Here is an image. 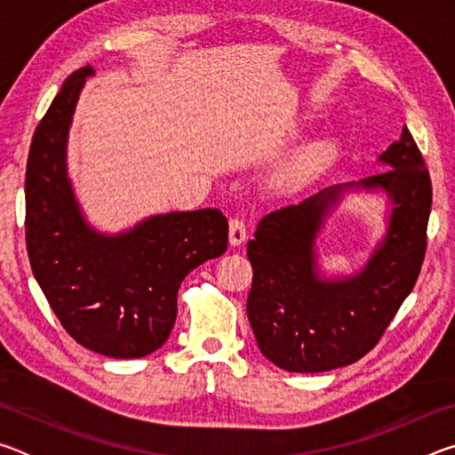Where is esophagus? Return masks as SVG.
Wrapping results in <instances>:
<instances>
[{
  "label": "esophagus",
  "mask_w": 455,
  "mask_h": 455,
  "mask_svg": "<svg viewBox=\"0 0 455 455\" xmlns=\"http://www.w3.org/2000/svg\"><path fill=\"white\" fill-rule=\"evenodd\" d=\"M228 241L230 246H241L246 241V227L243 220L233 219L228 225Z\"/></svg>",
  "instance_id": "34e87169"
}]
</instances>
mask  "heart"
<instances>
[{"label":"heart","mask_w":455,"mask_h":455,"mask_svg":"<svg viewBox=\"0 0 455 455\" xmlns=\"http://www.w3.org/2000/svg\"><path fill=\"white\" fill-rule=\"evenodd\" d=\"M331 150V146H329V142H323V140H319V142H313V144H309L307 146V148L301 152V156H299L295 163L291 164V168L287 171V179L289 180H297V179H301L303 174H307L311 171V168L319 163V160L325 156V154Z\"/></svg>","instance_id":"b5f03b06"}]
</instances>
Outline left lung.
Returning <instances> with one entry per match:
<instances>
[{
    "label": "left lung",
    "mask_w": 455,
    "mask_h": 455,
    "mask_svg": "<svg viewBox=\"0 0 455 455\" xmlns=\"http://www.w3.org/2000/svg\"><path fill=\"white\" fill-rule=\"evenodd\" d=\"M377 163L389 171L333 184L267 214L246 244L252 265L246 315L260 353L284 371L321 373L355 363L375 347L418 281L431 180L410 130L403 126ZM349 191L385 194L388 227L359 272L325 277L316 263V238Z\"/></svg>",
    "instance_id": "1"
}]
</instances>
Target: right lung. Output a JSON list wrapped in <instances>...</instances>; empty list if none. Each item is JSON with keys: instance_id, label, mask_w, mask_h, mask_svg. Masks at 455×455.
Instances as JSON below:
<instances>
[{"instance_id": "right-lung-1", "label": "right lung", "mask_w": 455, "mask_h": 455, "mask_svg": "<svg viewBox=\"0 0 455 455\" xmlns=\"http://www.w3.org/2000/svg\"><path fill=\"white\" fill-rule=\"evenodd\" d=\"M74 72L36 128L26 171V244L37 284L64 329L84 347L136 359L163 347L176 295L192 268L227 251L219 209L172 211L116 235L84 217L68 176V134L86 78Z\"/></svg>"}]
</instances>
